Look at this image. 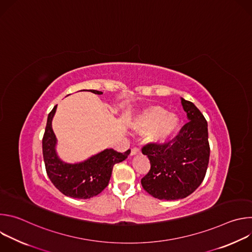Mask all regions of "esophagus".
Masks as SVG:
<instances>
[{"label": "esophagus", "instance_id": "obj_1", "mask_svg": "<svg viewBox=\"0 0 252 252\" xmlns=\"http://www.w3.org/2000/svg\"><path fill=\"white\" fill-rule=\"evenodd\" d=\"M139 153H140V151H139L138 148H133V149H131L130 156H134V155H137V154H139Z\"/></svg>", "mask_w": 252, "mask_h": 252}]
</instances>
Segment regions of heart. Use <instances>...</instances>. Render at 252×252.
<instances>
[{
  "mask_svg": "<svg viewBox=\"0 0 252 252\" xmlns=\"http://www.w3.org/2000/svg\"><path fill=\"white\" fill-rule=\"evenodd\" d=\"M139 132H150V139L163 143L171 139L181 128V119L175 114H167L161 106H152L142 113L135 125Z\"/></svg>",
  "mask_w": 252,
  "mask_h": 252,
  "instance_id": "heart-1",
  "label": "heart"
}]
</instances>
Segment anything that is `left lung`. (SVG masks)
Returning a JSON list of instances; mask_svg holds the SVG:
<instances>
[{
  "instance_id": "left-lung-1",
  "label": "left lung",
  "mask_w": 252,
  "mask_h": 252,
  "mask_svg": "<svg viewBox=\"0 0 252 252\" xmlns=\"http://www.w3.org/2000/svg\"><path fill=\"white\" fill-rule=\"evenodd\" d=\"M189 123L164 143L149 142L141 149L151 169L141 178L147 192L158 199L175 200L191 194L202 183L209 161L207 122L197 107L182 98Z\"/></svg>"
}]
</instances>
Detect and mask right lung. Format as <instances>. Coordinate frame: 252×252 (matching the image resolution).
Segmentation results:
<instances>
[{"mask_svg": "<svg viewBox=\"0 0 252 252\" xmlns=\"http://www.w3.org/2000/svg\"><path fill=\"white\" fill-rule=\"evenodd\" d=\"M101 94V92L89 90ZM57 105L48 116L47 126L43 136V157L46 171L53 185L64 195L87 199L100 193L109 185L113 167L116 163L125 160L130 153H119L114 149L92 157L84 162L69 164L62 161L56 154L57 138L52 128V120Z\"/></svg>", "mask_w": 252, "mask_h": 252, "instance_id": "obj_1", "label": "right lung"}]
</instances>
